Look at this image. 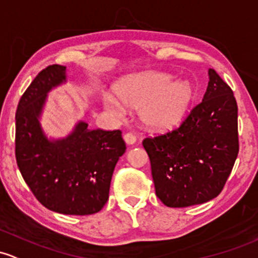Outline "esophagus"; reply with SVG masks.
Masks as SVG:
<instances>
[{
	"instance_id": "obj_1",
	"label": "esophagus",
	"mask_w": 258,
	"mask_h": 258,
	"mask_svg": "<svg viewBox=\"0 0 258 258\" xmlns=\"http://www.w3.org/2000/svg\"><path fill=\"white\" fill-rule=\"evenodd\" d=\"M124 138V142L127 143V145H134V143H136V136H135L134 134H126L123 136Z\"/></svg>"
}]
</instances>
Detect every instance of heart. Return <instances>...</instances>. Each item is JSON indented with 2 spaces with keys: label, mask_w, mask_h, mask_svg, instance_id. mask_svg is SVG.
<instances>
[{
  "label": "heart",
  "mask_w": 258,
  "mask_h": 258,
  "mask_svg": "<svg viewBox=\"0 0 258 258\" xmlns=\"http://www.w3.org/2000/svg\"><path fill=\"white\" fill-rule=\"evenodd\" d=\"M164 73H146L124 79L116 88L118 99L105 95L104 106L111 115L121 118L126 106L140 108L141 120L156 130L168 128L178 123L193 100V88L186 81H173Z\"/></svg>",
  "instance_id": "obj_1"
}]
</instances>
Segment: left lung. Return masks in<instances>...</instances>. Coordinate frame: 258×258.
Masks as SVG:
<instances>
[{
	"instance_id": "8db88e82",
	"label": "left lung",
	"mask_w": 258,
	"mask_h": 258,
	"mask_svg": "<svg viewBox=\"0 0 258 258\" xmlns=\"http://www.w3.org/2000/svg\"><path fill=\"white\" fill-rule=\"evenodd\" d=\"M156 194L169 208L203 204L221 193L238 154L237 102L214 69L203 101L180 126L142 142Z\"/></svg>"
}]
</instances>
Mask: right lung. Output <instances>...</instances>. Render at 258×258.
Instances as JSON below:
<instances>
[{
    "instance_id": "add662e5",
    "label": "right lung",
    "mask_w": 258,
    "mask_h": 258,
    "mask_svg": "<svg viewBox=\"0 0 258 258\" xmlns=\"http://www.w3.org/2000/svg\"><path fill=\"white\" fill-rule=\"evenodd\" d=\"M65 81V67L49 65L34 78L16 111V161L38 202L65 215L99 213L126 151L120 130H90L79 122L67 138L48 141L39 124L47 93Z\"/></svg>"
}]
</instances>
